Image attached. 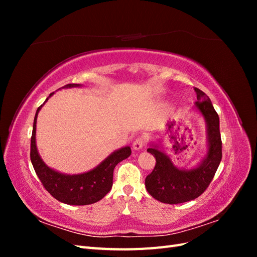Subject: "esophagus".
<instances>
[{"mask_svg":"<svg viewBox=\"0 0 257 257\" xmlns=\"http://www.w3.org/2000/svg\"><path fill=\"white\" fill-rule=\"evenodd\" d=\"M145 146V141L143 137H138L136 141L133 143V149L134 150H141Z\"/></svg>","mask_w":257,"mask_h":257,"instance_id":"34e87169","label":"esophagus"}]
</instances>
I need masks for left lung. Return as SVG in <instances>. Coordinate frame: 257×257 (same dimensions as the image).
<instances>
[{
  "label": "left lung",
  "mask_w": 257,
  "mask_h": 257,
  "mask_svg": "<svg viewBox=\"0 0 257 257\" xmlns=\"http://www.w3.org/2000/svg\"><path fill=\"white\" fill-rule=\"evenodd\" d=\"M197 102L195 110L205 119L207 128V153L199 164L192 169L177 167L164 149L151 144L147 151L155 158V167L146 178V189L161 203L169 205L193 200L203 194L212 181L222 160L220 119L211 100L205 93L195 88Z\"/></svg>",
  "instance_id": "1"
}]
</instances>
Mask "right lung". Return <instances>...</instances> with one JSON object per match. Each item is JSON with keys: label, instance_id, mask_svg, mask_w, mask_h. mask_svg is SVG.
I'll return each mask as SVG.
<instances>
[{"label": "right lung", "instance_id": "obj_1", "mask_svg": "<svg viewBox=\"0 0 257 257\" xmlns=\"http://www.w3.org/2000/svg\"><path fill=\"white\" fill-rule=\"evenodd\" d=\"M80 87H82V85L79 83H69L62 87V89ZM53 94L54 92L50 93L49 97ZM49 97L45 100V103L47 102ZM43 105L38 107L36 110L32 137H31L30 157L37 177L40 178L44 188L61 203L74 206H84L96 203L111 190L113 169L118 163L130 157L132 153L131 148L126 146L113 151L100 164L87 173L78 175L59 173L46 165L37 151L36 120L37 114L42 109Z\"/></svg>", "mask_w": 257, "mask_h": 257}]
</instances>
